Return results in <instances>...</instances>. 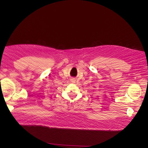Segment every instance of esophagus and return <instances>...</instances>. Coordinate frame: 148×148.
Masks as SVG:
<instances>
[{
  "label": "esophagus",
  "instance_id": "34e87169",
  "mask_svg": "<svg viewBox=\"0 0 148 148\" xmlns=\"http://www.w3.org/2000/svg\"><path fill=\"white\" fill-rule=\"evenodd\" d=\"M71 82H75V80L73 78V79H71Z\"/></svg>",
  "mask_w": 148,
  "mask_h": 148
}]
</instances>
